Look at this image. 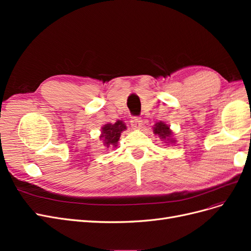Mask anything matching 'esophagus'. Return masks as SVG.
Segmentation results:
<instances>
[{
  "label": "esophagus",
  "mask_w": 251,
  "mask_h": 251,
  "mask_svg": "<svg viewBox=\"0 0 251 251\" xmlns=\"http://www.w3.org/2000/svg\"><path fill=\"white\" fill-rule=\"evenodd\" d=\"M142 120L139 118V117H133L132 120H131V126L136 128V130H139V128H141L142 126Z\"/></svg>",
  "instance_id": "obj_1"
}]
</instances>
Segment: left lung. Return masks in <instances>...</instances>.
Listing matches in <instances>:
<instances>
[{
	"label": "left lung",
	"instance_id": "obj_1",
	"mask_svg": "<svg viewBox=\"0 0 251 251\" xmlns=\"http://www.w3.org/2000/svg\"><path fill=\"white\" fill-rule=\"evenodd\" d=\"M154 133L156 135H158L161 139L170 140L171 142H174V140L171 138L172 137V131L170 130V126L166 124L162 123V121H160V123H157L155 125Z\"/></svg>",
	"mask_w": 251,
	"mask_h": 251
}]
</instances>
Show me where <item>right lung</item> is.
Instances as JSON below:
<instances>
[{
	"mask_svg": "<svg viewBox=\"0 0 251 251\" xmlns=\"http://www.w3.org/2000/svg\"><path fill=\"white\" fill-rule=\"evenodd\" d=\"M126 128V126H125L123 121L120 120L116 121L114 125L112 124L104 125L101 128V135H100V138H102L104 146L116 147L121 133H123V131H125Z\"/></svg>",
	"mask_w": 251,
	"mask_h": 251,
	"instance_id": "1",
	"label": "right lung"
}]
</instances>
